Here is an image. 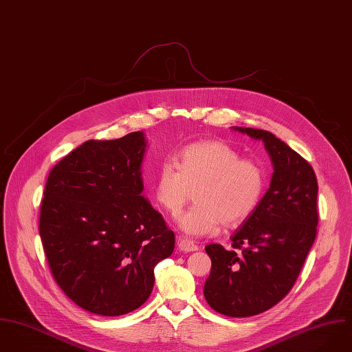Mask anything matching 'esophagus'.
<instances>
[{
    "instance_id": "34e87169",
    "label": "esophagus",
    "mask_w": 352,
    "mask_h": 352,
    "mask_svg": "<svg viewBox=\"0 0 352 352\" xmlns=\"http://www.w3.org/2000/svg\"><path fill=\"white\" fill-rule=\"evenodd\" d=\"M178 248H179V250H182V252H185V253L199 250V246H197L193 241L186 239V238H179V239H178Z\"/></svg>"
}]
</instances>
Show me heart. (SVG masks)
Wrapping results in <instances>:
<instances>
[{"label":"heart","instance_id":"b5f03b06","mask_svg":"<svg viewBox=\"0 0 352 352\" xmlns=\"http://www.w3.org/2000/svg\"><path fill=\"white\" fill-rule=\"evenodd\" d=\"M267 173L254 159L223 141H197L177 153V164L163 162L153 181L162 208L177 213L195 190L196 204L177 216L179 228L192 236L212 235L220 226L235 227L258 207Z\"/></svg>","mask_w":352,"mask_h":352}]
</instances>
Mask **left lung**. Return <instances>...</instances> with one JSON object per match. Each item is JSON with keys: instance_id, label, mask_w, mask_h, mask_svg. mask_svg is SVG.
I'll return each instance as SVG.
<instances>
[{"instance_id": "left-lung-1", "label": "left lung", "mask_w": 352, "mask_h": 352, "mask_svg": "<svg viewBox=\"0 0 352 352\" xmlns=\"http://www.w3.org/2000/svg\"><path fill=\"white\" fill-rule=\"evenodd\" d=\"M264 141L274 163L271 186L231 235V248L206 246L212 261L204 296L228 317L260 314L289 292L317 235L318 184L311 164L268 131L236 128Z\"/></svg>"}]
</instances>
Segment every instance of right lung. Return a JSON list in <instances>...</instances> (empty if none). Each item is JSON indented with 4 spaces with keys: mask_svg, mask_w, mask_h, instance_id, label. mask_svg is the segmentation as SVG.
<instances>
[{
    "mask_svg": "<svg viewBox=\"0 0 352 352\" xmlns=\"http://www.w3.org/2000/svg\"><path fill=\"white\" fill-rule=\"evenodd\" d=\"M141 132L88 140L50 171L39 235L52 275L81 309L122 316L153 288V270L174 252L175 236L141 196Z\"/></svg>",
    "mask_w": 352,
    "mask_h": 352,
    "instance_id": "obj_1",
    "label": "right lung"
}]
</instances>
